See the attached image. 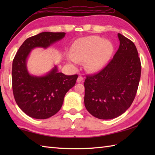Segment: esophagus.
<instances>
[{"instance_id":"obj_1","label":"esophagus","mask_w":155,"mask_h":155,"mask_svg":"<svg viewBox=\"0 0 155 155\" xmlns=\"http://www.w3.org/2000/svg\"><path fill=\"white\" fill-rule=\"evenodd\" d=\"M83 76L79 75V76H78V78H77V83H81V82L83 81Z\"/></svg>"}]
</instances>
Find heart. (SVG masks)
<instances>
[{
    "mask_svg": "<svg viewBox=\"0 0 155 155\" xmlns=\"http://www.w3.org/2000/svg\"><path fill=\"white\" fill-rule=\"evenodd\" d=\"M113 52V45L110 41L92 36L81 38L75 42L68 60L75 64L85 60L87 69L96 71L107 63Z\"/></svg>",
    "mask_w": 155,
    "mask_h": 155,
    "instance_id": "b5f03b06",
    "label": "heart"
}]
</instances>
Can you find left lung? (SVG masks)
<instances>
[{"instance_id":"left-lung-1","label":"left lung","mask_w":155,"mask_h":155,"mask_svg":"<svg viewBox=\"0 0 155 155\" xmlns=\"http://www.w3.org/2000/svg\"><path fill=\"white\" fill-rule=\"evenodd\" d=\"M120 45L113 58L97 73L87 75L84 105L99 119L123 114L132 104L139 87L141 64L133 42L118 34Z\"/></svg>"}]
</instances>
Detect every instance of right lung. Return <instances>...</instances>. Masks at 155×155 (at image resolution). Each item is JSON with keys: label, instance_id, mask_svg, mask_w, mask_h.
Listing matches in <instances>:
<instances>
[{"label": "right lung", "instance_id": "right-lung-1", "mask_svg": "<svg viewBox=\"0 0 155 155\" xmlns=\"http://www.w3.org/2000/svg\"><path fill=\"white\" fill-rule=\"evenodd\" d=\"M65 32H44L28 38L20 47L12 61L13 94L18 107L28 116L45 119L57 113L66 93L74 86L77 74L65 75L55 67L45 76L28 73L27 60L36 47L47 48L64 37Z\"/></svg>", "mask_w": 155, "mask_h": 155}]
</instances>
